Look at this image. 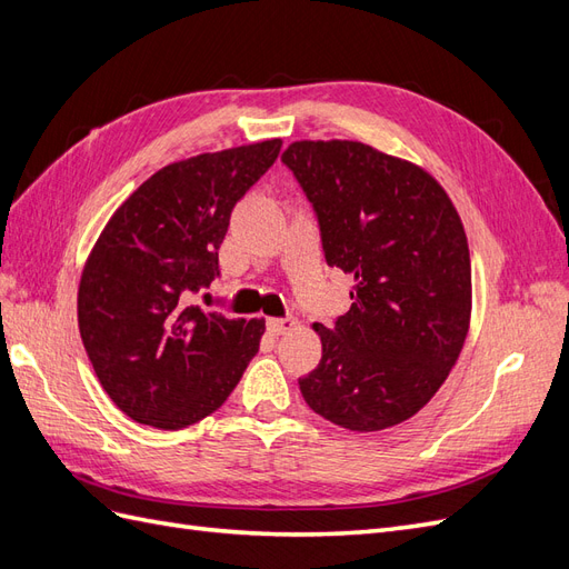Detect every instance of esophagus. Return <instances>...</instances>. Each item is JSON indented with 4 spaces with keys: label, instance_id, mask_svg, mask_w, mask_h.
Listing matches in <instances>:
<instances>
[{
    "label": "esophagus",
    "instance_id": "34e87169",
    "mask_svg": "<svg viewBox=\"0 0 569 569\" xmlns=\"http://www.w3.org/2000/svg\"><path fill=\"white\" fill-rule=\"evenodd\" d=\"M297 327V320L295 318H270L268 320V330L272 335H287Z\"/></svg>",
    "mask_w": 569,
    "mask_h": 569
}]
</instances>
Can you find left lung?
Returning <instances> with one entry per match:
<instances>
[{"mask_svg":"<svg viewBox=\"0 0 569 569\" xmlns=\"http://www.w3.org/2000/svg\"><path fill=\"white\" fill-rule=\"evenodd\" d=\"M318 216L325 261L353 274L351 308L313 325L322 358L299 380L318 416L351 432L399 425L432 399L468 337L470 249L443 187L363 142L282 153Z\"/></svg>","mask_w":569,"mask_h":569,"instance_id":"obj_1","label":"left lung"}]
</instances>
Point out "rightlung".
Returning <instances> with one entry per match:
<instances>
[{
	"label": "right lung",
	"mask_w": 569,
	"mask_h": 569,
	"mask_svg": "<svg viewBox=\"0 0 569 569\" xmlns=\"http://www.w3.org/2000/svg\"><path fill=\"white\" fill-rule=\"evenodd\" d=\"M266 140L170 163L120 203L84 263L78 325L111 401L140 425L182 429L242 380L263 320L203 311L230 213L278 159Z\"/></svg>",
	"instance_id": "add662e5"
}]
</instances>
